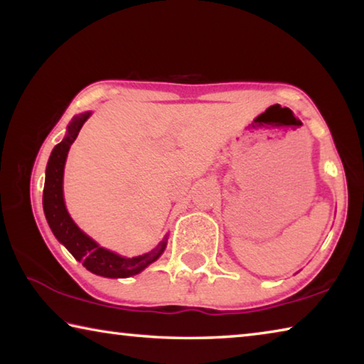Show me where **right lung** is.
<instances>
[{
    "label": "right lung",
    "instance_id": "add662e5",
    "mask_svg": "<svg viewBox=\"0 0 364 364\" xmlns=\"http://www.w3.org/2000/svg\"><path fill=\"white\" fill-rule=\"evenodd\" d=\"M90 117V112H85L69 125L67 136L56 144L51 157L48 160L46 167V180L45 189H43V208L48 220V225L51 228L54 236L58 237L60 244L65 245V249L82 262L83 267L91 273L104 276V278H130L149 267L152 262L164 254L167 247V237L160 242L156 249L147 252L144 255L125 258L114 254L104 247H100L93 239L86 236L80 228L73 223L69 212L64 204L63 194V178H64V165L73 141L77 139L80 128Z\"/></svg>",
    "mask_w": 364,
    "mask_h": 364
}]
</instances>
